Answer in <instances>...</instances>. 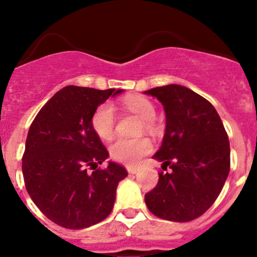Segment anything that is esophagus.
<instances>
[{"label": "esophagus", "mask_w": 257, "mask_h": 257, "mask_svg": "<svg viewBox=\"0 0 257 257\" xmlns=\"http://www.w3.org/2000/svg\"><path fill=\"white\" fill-rule=\"evenodd\" d=\"M126 170H128L129 174H136V173L139 172V168H137V167H126Z\"/></svg>", "instance_id": "esophagus-1"}]
</instances>
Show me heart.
<instances>
[{
    "mask_svg": "<svg viewBox=\"0 0 257 257\" xmlns=\"http://www.w3.org/2000/svg\"><path fill=\"white\" fill-rule=\"evenodd\" d=\"M124 108L144 119V128L149 132L155 131V107L148 98L142 95H128L121 100ZM94 133L103 141H108L115 131V113L109 103L98 105L90 118ZM153 150V144L145 137L142 138H118L109 147L110 158L125 165H137L145 155Z\"/></svg>",
    "mask_w": 257,
    "mask_h": 257,
    "instance_id": "heart-1",
    "label": "heart"
}]
</instances>
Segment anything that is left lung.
<instances>
[{
    "label": "left lung",
    "mask_w": 257,
    "mask_h": 257,
    "mask_svg": "<svg viewBox=\"0 0 257 257\" xmlns=\"http://www.w3.org/2000/svg\"><path fill=\"white\" fill-rule=\"evenodd\" d=\"M164 105L167 128L154 159L159 180L145 194L148 209L164 220L196 219L214 204L230 172V143L219 114L189 88L169 84L147 90Z\"/></svg>",
    "instance_id": "obj_1"
}]
</instances>
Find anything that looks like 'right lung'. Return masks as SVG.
<instances>
[{
    "instance_id": "right-lung-1",
    "label": "right lung",
    "mask_w": 257,
    "mask_h": 257,
    "mask_svg": "<svg viewBox=\"0 0 257 257\" xmlns=\"http://www.w3.org/2000/svg\"><path fill=\"white\" fill-rule=\"evenodd\" d=\"M120 92L67 85L31 124L22 157L26 190L42 214L59 226L84 229L112 211L116 186L128 173L112 162L98 168L109 153L90 118L98 105Z\"/></svg>"
}]
</instances>
